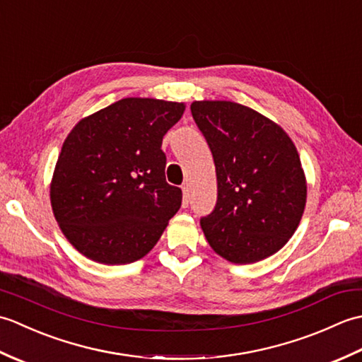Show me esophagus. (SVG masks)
I'll list each match as a JSON object with an SVG mask.
<instances>
[{
	"mask_svg": "<svg viewBox=\"0 0 362 362\" xmlns=\"http://www.w3.org/2000/svg\"><path fill=\"white\" fill-rule=\"evenodd\" d=\"M182 191H183V201H182V205H183V209H187L188 204H189V188H188V185H183V187H182Z\"/></svg>",
	"mask_w": 362,
	"mask_h": 362,
	"instance_id": "34e87169",
	"label": "esophagus"
}]
</instances>
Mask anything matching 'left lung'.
<instances>
[{"label": "left lung", "mask_w": 362, "mask_h": 362, "mask_svg": "<svg viewBox=\"0 0 362 362\" xmlns=\"http://www.w3.org/2000/svg\"><path fill=\"white\" fill-rule=\"evenodd\" d=\"M191 113L213 153L218 201L201 227L232 263L274 255L294 235L306 179L294 143L274 121L230 101H194Z\"/></svg>", "instance_id": "left-lung-1"}]
</instances>
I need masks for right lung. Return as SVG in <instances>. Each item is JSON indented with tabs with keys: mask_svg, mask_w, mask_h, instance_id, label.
Returning a JSON list of instances; mask_svg holds the SVG:
<instances>
[{
	"mask_svg": "<svg viewBox=\"0 0 362 362\" xmlns=\"http://www.w3.org/2000/svg\"><path fill=\"white\" fill-rule=\"evenodd\" d=\"M183 112V103L124 98L68 134L49 196L54 218L82 255L127 264L157 244L182 205V189L166 182L161 141Z\"/></svg>",
	"mask_w": 362,
	"mask_h": 362,
	"instance_id": "add662e5",
	"label": "right lung"
}]
</instances>
